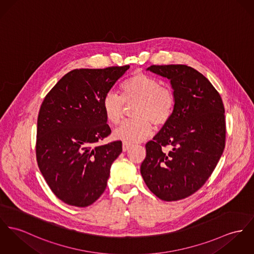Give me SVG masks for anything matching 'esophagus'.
Segmentation results:
<instances>
[{"mask_svg": "<svg viewBox=\"0 0 254 254\" xmlns=\"http://www.w3.org/2000/svg\"><path fill=\"white\" fill-rule=\"evenodd\" d=\"M131 144L130 143H127V142H124L123 143V151L124 152H127L128 149H130L131 148Z\"/></svg>", "mask_w": 254, "mask_h": 254, "instance_id": "1", "label": "esophagus"}]
</instances>
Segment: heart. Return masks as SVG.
Listing matches in <instances>:
<instances>
[{"mask_svg": "<svg viewBox=\"0 0 254 254\" xmlns=\"http://www.w3.org/2000/svg\"><path fill=\"white\" fill-rule=\"evenodd\" d=\"M122 97L107 93L102 99V110L108 123L118 126L124 119L126 105L135 102L133 119L125 122L114 133L126 142H140L156 127L164 126L172 117L176 96L170 87L162 86L158 79L143 72H135L121 85Z\"/></svg>", "mask_w": 254, "mask_h": 254, "instance_id": "obj_1", "label": "heart"}]
</instances>
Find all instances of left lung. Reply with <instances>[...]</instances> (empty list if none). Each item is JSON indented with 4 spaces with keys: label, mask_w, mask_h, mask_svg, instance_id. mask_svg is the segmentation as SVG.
<instances>
[{
    "label": "left lung",
    "mask_w": 254,
    "mask_h": 254,
    "mask_svg": "<svg viewBox=\"0 0 254 254\" xmlns=\"http://www.w3.org/2000/svg\"><path fill=\"white\" fill-rule=\"evenodd\" d=\"M148 70L170 79L176 106L146 144L140 171L155 195L177 201L196 192L215 170L225 147L224 106L212 83L190 66L151 65Z\"/></svg>",
    "instance_id": "1"
}]
</instances>
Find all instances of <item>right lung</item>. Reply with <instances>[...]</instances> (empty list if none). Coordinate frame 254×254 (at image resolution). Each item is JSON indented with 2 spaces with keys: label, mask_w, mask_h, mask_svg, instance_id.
<instances>
[{
  "label": "right lung",
  "mask_w": 254,
  "mask_h": 254,
  "mask_svg": "<svg viewBox=\"0 0 254 254\" xmlns=\"http://www.w3.org/2000/svg\"><path fill=\"white\" fill-rule=\"evenodd\" d=\"M129 65L73 69L59 80L41 103L36 156L50 190L67 205L84 208L107 186L110 167L123 151L122 141H100L111 128L103 97Z\"/></svg>",
  "instance_id": "1"
}]
</instances>
